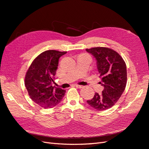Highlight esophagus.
I'll use <instances>...</instances> for the list:
<instances>
[{
  "mask_svg": "<svg viewBox=\"0 0 149 149\" xmlns=\"http://www.w3.org/2000/svg\"><path fill=\"white\" fill-rule=\"evenodd\" d=\"M75 86L76 87H77V88H79V89H81V88H82V87H84L83 86H81V85H78V84H75Z\"/></svg>",
  "mask_w": 149,
  "mask_h": 149,
  "instance_id": "esophagus-1",
  "label": "esophagus"
}]
</instances>
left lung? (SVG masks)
Listing matches in <instances>:
<instances>
[{
	"mask_svg": "<svg viewBox=\"0 0 149 149\" xmlns=\"http://www.w3.org/2000/svg\"><path fill=\"white\" fill-rule=\"evenodd\" d=\"M86 50L93 55L97 61V67L104 87L102 94L96 93L88 104L97 111L111 108L124 92L127 84V66L123 59L112 49L95 47Z\"/></svg>",
	"mask_w": 149,
	"mask_h": 149,
	"instance_id": "1",
	"label": "left lung"
}]
</instances>
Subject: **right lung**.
Segmentation results:
<instances>
[{"label":"right lung","instance_id":"add662e5","mask_svg":"<svg viewBox=\"0 0 149 149\" xmlns=\"http://www.w3.org/2000/svg\"><path fill=\"white\" fill-rule=\"evenodd\" d=\"M67 52L47 50L33 60L25 76L24 84L31 100L43 108L59 104L65 91L52 86L60 56Z\"/></svg>","mask_w":149,"mask_h":149}]
</instances>
